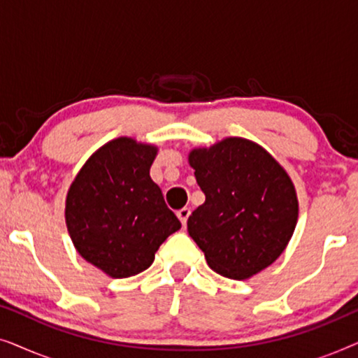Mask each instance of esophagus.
I'll list each match as a JSON object with an SVG mask.
<instances>
[{
  "label": "esophagus",
  "instance_id": "34e87169",
  "mask_svg": "<svg viewBox=\"0 0 358 358\" xmlns=\"http://www.w3.org/2000/svg\"><path fill=\"white\" fill-rule=\"evenodd\" d=\"M190 215V210L189 208H180L178 212V218L180 220V223H182V227H185L187 224V218Z\"/></svg>",
  "mask_w": 358,
  "mask_h": 358
}]
</instances>
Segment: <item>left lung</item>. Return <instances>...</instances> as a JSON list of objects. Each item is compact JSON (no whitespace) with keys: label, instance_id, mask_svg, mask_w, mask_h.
Here are the masks:
<instances>
[{"label":"left lung","instance_id":"left-lung-1","mask_svg":"<svg viewBox=\"0 0 358 358\" xmlns=\"http://www.w3.org/2000/svg\"><path fill=\"white\" fill-rule=\"evenodd\" d=\"M189 164L205 202L187 220V231L220 275L244 280L277 261L298 220L290 176L251 140L229 136L194 148Z\"/></svg>","mask_w":358,"mask_h":358}]
</instances>
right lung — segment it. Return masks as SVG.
I'll list each match as a JSON object with an SVG mask.
<instances>
[{
	"label": "right lung",
	"instance_id": "add662e5",
	"mask_svg": "<svg viewBox=\"0 0 358 358\" xmlns=\"http://www.w3.org/2000/svg\"><path fill=\"white\" fill-rule=\"evenodd\" d=\"M153 145L120 136L101 146L66 194L65 220L76 251L112 278L136 275L180 228L150 178Z\"/></svg>",
	"mask_w": 358,
	"mask_h": 358
}]
</instances>
